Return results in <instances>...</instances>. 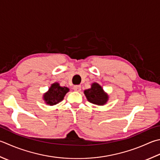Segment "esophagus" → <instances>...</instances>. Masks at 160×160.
I'll use <instances>...</instances> for the list:
<instances>
[{"label":"esophagus","instance_id":"obj_1","mask_svg":"<svg viewBox=\"0 0 160 160\" xmlns=\"http://www.w3.org/2000/svg\"><path fill=\"white\" fill-rule=\"evenodd\" d=\"M73 89L76 91V92H80L81 90V86L80 85H76L74 86L73 87Z\"/></svg>","mask_w":160,"mask_h":160}]
</instances>
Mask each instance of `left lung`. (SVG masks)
I'll return each instance as SVG.
<instances>
[{
  "label": "left lung",
  "instance_id": "obj_1",
  "mask_svg": "<svg viewBox=\"0 0 160 160\" xmlns=\"http://www.w3.org/2000/svg\"><path fill=\"white\" fill-rule=\"evenodd\" d=\"M84 93L88 101L93 104L103 105L108 101V95L104 92L102 87L96 82L93 83L90 89L84 90Z\"/></svg>",
  "mask_w": 160,
  "mask_h": 160
}]
</instances>
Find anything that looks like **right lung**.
<instances>
[{"mask_svg":"<svg viewBox=\"0 0 160 160\" xmlns=\"http://www.w3.org/2000/svg\"><path fill=\"white\" fill-rule=\"evenodd\" d=\"M69 89L66 87L59 86V84L55 82L51 84L48 92L43 94V98L46 104L54 105L61 102L64 99V96L68 92Z\"/></svg>","mask_w":160,"mask_h":160,"instance_id":"right-lung-1","label":"right lung"}]
</instances>
